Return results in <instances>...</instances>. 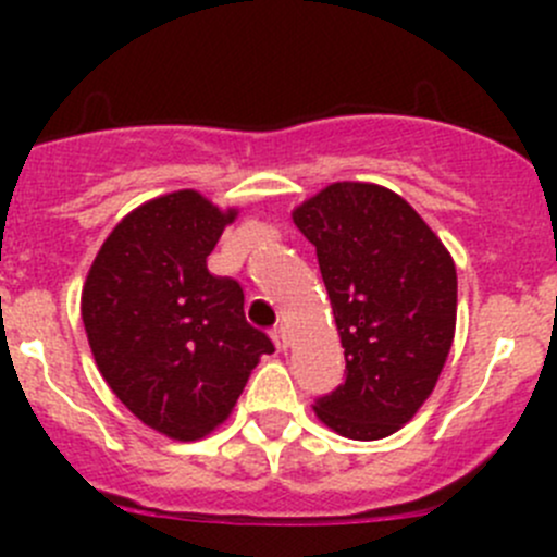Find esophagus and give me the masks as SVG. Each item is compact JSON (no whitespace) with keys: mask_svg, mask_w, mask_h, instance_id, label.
<instances>
[{"mask_svg":"<svg viewBox=\"0 0 557 557\" xmlns=\"http://www.w3.org/2000/svg\"><path fill=\"white\" fill-rule=\"evenodd\" d=\"M272 339H274V347H277V350H288V347H290V336H288V331L283 329V325L272 331Z\"/></svg>","mask_w":557,"mask_h":557,"instance_id":"34e87169","label":"esophagus"}]
</instances>
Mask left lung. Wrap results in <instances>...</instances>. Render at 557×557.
<instances>
[{
    "label": "left lung",
    "instance_id": "1",
    "mask_svg": "<svg viewBox=\"0 0 557 557\" xmlns=\"http://www.w3.org/2000/svg\"><path fill=\"white\" fill-rule=\"evenodd\" d=\"M294 223L318 252L347 363L314 414L347 440H385L445 369L458 312L453 256L401 196L374 183L325 185Z\"/></svg>",
    "mask_w": 557,
    "mask_h": 557
}]
</instances>
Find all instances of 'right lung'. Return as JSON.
<instances>
[{
    "instance_id": "add662e5",
    "label": "right lung",
    "mask_w": 557,
    "mask_h": 557,
    "mask_svg": "<svg viewBox=\"0 0 557 557\" xmlns=\"http://www.w3.org/2000/svg\"><path fill=\"white\" fill-rule=\"evenodd\" d=\"M234 218V207L190 188L145 201L112 228L83 285V325L104 383L177 442L215 431L261 356L274 352L245 320L237 280L207 269Z\"/></svg>"
}]
</instances>
